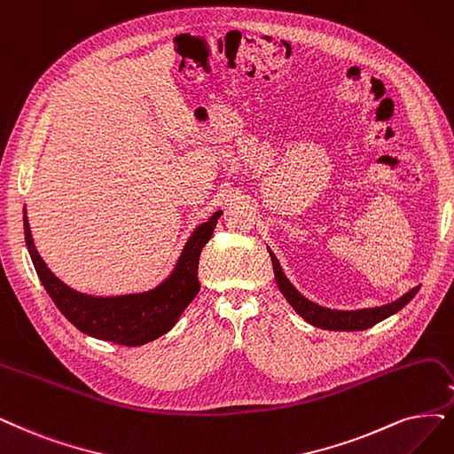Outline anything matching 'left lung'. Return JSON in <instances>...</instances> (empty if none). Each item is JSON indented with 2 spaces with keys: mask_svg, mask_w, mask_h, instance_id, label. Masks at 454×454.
Instances as JSON below:
<instances>
[{
  "mask_svg": "<svg viewBox=\"0 0 454 454\" xmlns=\"http://www.w3.org/2000/svg\"><path fill=\"white\" fill-rule=\"evenodd\" d=\"M271 262H273V271H275V280L277 286L282 292V295L288 299V303L295 309V312L307 320L310 325L320 327V329H329V331H363L380 324L385 317L393 316L400 309H404L410 301L415 297L419 292V286L410 290L406 295H402L400 299L393 301L389 305L376 307V309H363V310H331L324 309L320 305L312 303L305 295H301L294 284L284 275L282 267L277 260V256L271 253Z\"/></svg>",
  "mask_w": 454,
  "mask_h": 454,
  "instance_id": "left-lung-1",
  "label": "left lung"
}]
</instances>
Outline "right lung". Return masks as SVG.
Returning a JSON list of instances; mask_svg holds the SVG:
<instances>
[{
	"label": "right lung",
	"mask_w": 454,
	"mask_h": 454,
	"mask_svg": "<svg viewBox=\"0 0 454 454\" xmlns=\"http://www.w3.org/2000/svg\"><path fill=\"white\" fill-rule=\"evenodd\" d=\"M218 216H221V211H216L207 223L200 224L192 231L176 270L155 290L117 297L78 294L50 271L33 245L26 211L24 233L31 262L35 265L43 286L67 320L90 337L120 346H142L170 331L179 320L181 312L200 292L198 262L201 248L213 236Z\"/></svg>",
	"instance_id": "right-lung-1"
}]
</instances>
